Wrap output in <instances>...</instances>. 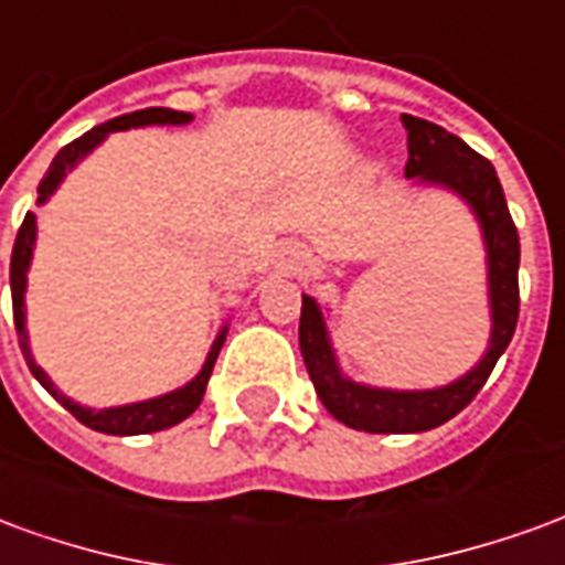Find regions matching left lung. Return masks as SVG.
<instances>
[{
    "label": "left lung",
    "instance_id": "1",
    "mask_svg": "<svg viewBox=\"0 0 565 565\" xmlns=\"http://www.w3.org/2000/svg\"><path fill=\"white\" fill-rule=\"evenodd\" d=\"M403 127L408 129L405 178L454 190L481 223L493 330H490L487 354L462 379L450 381L436 391H381V387H366V384L344 379L335 363L323 311L311 296H302L299 348H302L308 375L315 381V391L335 420L363 433H424L460 415L484 387L497 360L509 348L514 327H518V311H521V294H518L521 242H518V226L511 221L497 169L481 153H475L466 141L424 117L403 115Z\"/></svg>",
    "mask_w": 565,
    "mask_h": 565
}]
</instances>
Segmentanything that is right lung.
<instances>
[{"label": "right lung", "instance_id": "1", "mask_svg": "<svg viewBox=\"0 0 565 565\" xmlns=\"http://www.w3.org/2000/svg\"><path fill=\"white\" fill-rule=\"evenodd\" d=\"M193 115L186 111H172V108H145V111H132V115H120L115 120H108L103 127H93L90 132H84L81 139H75L72 145L60 150L51 162V169L42 178L39 184V205L47 202V196L54 193L60 181L66 178L68 169H75L78 160H84L99 141L108 136V132H117V129H132V127H153V124H172V127H181V124H190ZM32 247H35V214L26 211V217L20 223L18 238H14V250H11V302H14V330H18L20 351L26 356V366L39 379L44 391L54 396L56 403L63 405L66 412L78 417L81 424L90 426L96 433H108V436H145V433H157V429H169V426L181 424L184 417H190L202 403V393H205V384L211 379V369L217 363V354H221L223 342H226V327L217 332V339L211 344L209 360L199 372L196 379L178 387V391L166 393V396H157V399H145V403L132 405H117V408H84V405L72 403L66 393H60L54 387V381L44 375V369L32 360L30 351V335H26V311H23V294H26V271H30Z\"/></svg>", "mask_w": 565, "mask_h": 565}]
</instances>
